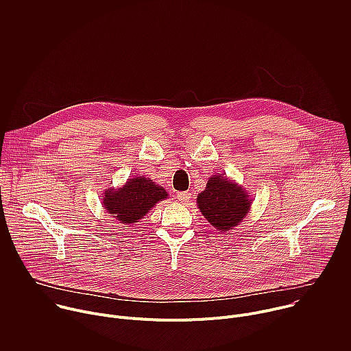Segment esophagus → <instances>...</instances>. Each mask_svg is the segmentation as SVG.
Returning <instances> with one entry per match:
<instances>
[{
    "mask_svg": "<svg viewBox=\"0 0 351 351\" xmlns=\"http://www.w3.org/2000/svg\"><path fill=\"white\" fill-rule=\"evenodd\" d=\"M176 198L179 199L180 203H187L189 199L191 198V194H190V191H180V193H178Z\"/></svg>",
    "mask_w": 351,
    "mask_h": 351,
    "instance_id": "1",
    "label": "esophagus"
}]
</instances>
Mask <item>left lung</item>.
I'll return each instance as SVG.
<instances>
[{"label":"left lung","instance_id":"8db88e82","mask_svg":"<svg viewBox=\"0 0 351 351\" xmlns=\"http://www.w3.org/2000/svg\"><path fill=\"white\" fill-rule=\"evenodd\" d=\"M252 199L237 183L214 175L206 190L197 195V204L206 219L218 230L226 232L237 226L252 207Z\"/></svg>","mask_w":351,"mask_h":351}]
</instances>
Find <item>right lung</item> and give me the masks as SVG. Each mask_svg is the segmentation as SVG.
<instances>
[{
    "instance_id": "1",
    "label": "right lung",
    "mask_w": 351,
    "mask_h": 351,
    "mask_svg": "<svg viewBox=\"0 0 351 351\" xmlns=\"http://www.w3.org/2000/svg\"><path fill=\"white\" fill-rule=\"evenodd\" d=\"M168 195L164 187L144 176L133 178L123 187L107 189L104 193V208L121 223L138 222L158 202Z\"/></svg>"
}]
</instances>
